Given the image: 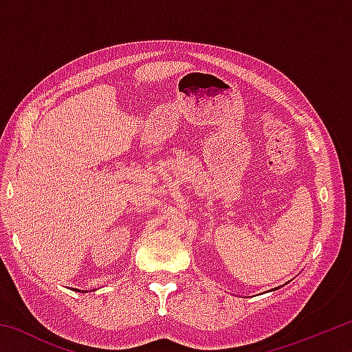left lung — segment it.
<instances>
[{"mask_svg":"<svg viewBox=\"0 0 352 352\" xmlns=\"http://www.w3.org/2000/svg\"><path fill=\"white\" fill-rule=\"evenodd\" d=\"M276 289H279V287H276ZM276 289H272V290H276Z\"/></svg>","mask_w":352,"mask_h":352,"instance_id":"left-lung-1","label":"left lung"}]
</instances>
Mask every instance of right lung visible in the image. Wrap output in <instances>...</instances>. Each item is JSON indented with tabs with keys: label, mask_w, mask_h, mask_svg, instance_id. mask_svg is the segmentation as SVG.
<instances>
[{
	"label": "right lung",
	"mask_w": 352,
	"mask_h": 352,
	"mask_svg": "<svg viewBox=\"0 0 352 352\" xmlns=\"http://www.w3.org/2000/svg\"><path fill=\"white\" fill-rule=\"evenodd\" d=\"M85 292H87V290H85Z\"/></svg>",
	"instance_id": "add662e5"
}]
</instances>
